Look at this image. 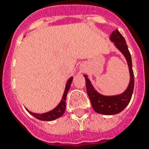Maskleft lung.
<instances>
[{
	"label": "left lung",
	"instance_id": "obj_1",
	"mask_svg": "<svg viewBox=\"0 0 149 149\" xmlns=\"http://www.w3.org/2000/svg\"><path fill=\"white\" fill-rule=\"evenodd\" d=\"M111 42H114V45L120 50L126 58L128 64L130 72V83L127 90L121 94L116 96H104L100 94L94 90L90 79L86 75H84L86 79V92L91 100V104L93 110L97 113L105 114V115H113L121 112L129 104L132 98L133 90H134V72L132 70V63L131 54L126 44L125 39L122 35L119 32L118 29L113 31L110 36Z\"/></svg>",
	"mask_w": 149,
	"mask_h": 149
}]
</instances>
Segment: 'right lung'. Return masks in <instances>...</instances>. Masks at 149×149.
Returning <instances> with one entry per match:
<instances>
[{
    "mask_svg": "<svg viewBox=\"0 0 149 149\" xmlns=\"http://www.w3.org/2000/svg\"><path fill=\"white\" fill-rule=\"evenodd\" d=\"M72 81V77H70V79H68L67 83H66V85H65V91H64V93H63V99L60 101V103L58 104V106L56 107V108H54L53 110L49 111L47 113H32L31 111H29V110L27 111H29V113H31V115L34 116L35 118H36L38 120H53L56 118H60L61 116L63 115L64 112H65V99H66V95H67V93L69 90H70V85H71V83Z\"/></svg>",
    "mask_w": 149,
    "mask_h": 149,
    "instance_id": "right-lung-1",
    "label": "right lung"
}]
</instances>
